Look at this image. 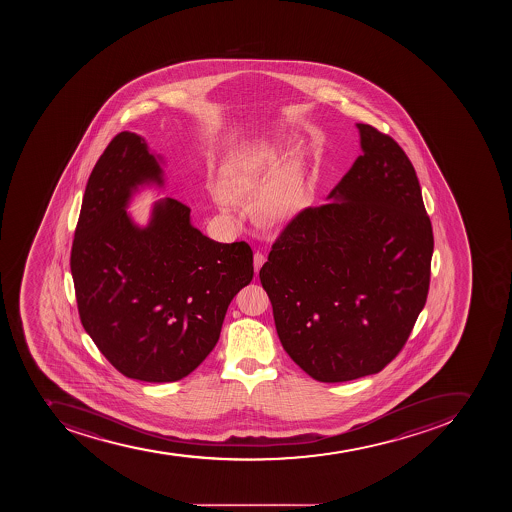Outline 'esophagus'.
<instances>
[{"label": "esophagus", "mask_w": 512, "mask_h": 512, "mask_svg": "<svg viewBox=\"0 0 512 512\" xmlns=\"http://www.w3.org/2000/svg\"><path fill=\"white\" fill-rule=\"evenodd\" d=\"M263 263H265V255L262 252H255L254 254V268L255 273H258V270L262 268Z\"/></svg>", "instance_id": "34e87169"}]
</instances>
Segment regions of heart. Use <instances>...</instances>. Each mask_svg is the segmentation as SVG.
I'll return each instance as SVG.
<instances>
[{
    "label": "heart",
    "mask_w": 512,
    "mask_h": 512,
    "mask_svg": "<svg viewBox=\"0 0 512 512\" xmlns=\"http://www.w3.org/2000/svg\"><path fill=\"white\" fill-rule=\"evenodd\" d=\"M304 163L301 149L281 160L275 145L240 147L221 168V190L214 191V203L227 218H237L236 199L257 196L255 213L265 224L290 221L301 208L304 195Z\"/></svg>",
    "instance_id": "obj_1"
}]
</instances>
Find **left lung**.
<instances>
[{
    "mask_svg": "<svg viewBox=\"0 0 512 512\" xmlns=\"http://www.w3.org/2000/svg\"><path fill=\"white\" fill-rule=\"evenodd\" d=\"M357 127L363 154L260 268L283 349L322 383L383 370L429 293L434 236L416 170L391 137Z\"/></svg>",
    "mask_w": 512,
    "mask_h": 512,
    "instance_id": "1",
    "label": "left lung"
}]
</instances>
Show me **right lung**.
<instances>
[{"label":"right lung","instance_id":"right-lung-1","mask_svg":"<svg viewBox=\"0 0 512 512\" xmlns=\"http://www.w3.org/2000/svg\"><path fill=\"white\" fill-rule=\"evenodd\" d=\"M163 188L162 157L124 131L86 183L72 245L83 327L132 380H181L218 344L232 298L254 276L247 242L221 244L191 224L177 199L155 201L139 226L127 213L139 188Z\"/></svg>","mask_w":512,"mask_h":512}]
</instances>
